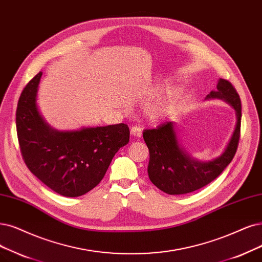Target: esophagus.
I'll return each mask as SVG.
<instances>
[{
	"label": "esophagus",
	"mask_w": 262,
	"mask_h": 262,
	"mask_svg": "<svg viewBox=\"0 0 262 262\" xmlns=\"http://www.w3.org/2000/svg\"><path fill=\"white\" fill-rule=\"evenodd\" d=\"M130 135L134 137L139 138L142 135V129L139 127V126H133V127L130 128Z\"/></svg>",
	"instance_id": "obj_1"
}]
</instances>
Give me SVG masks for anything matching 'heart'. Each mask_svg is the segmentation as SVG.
I'll list each match as a JSON object with an SVG mask.
<instances>
[{"label": "heart", "instance_id": "1", "mask_svg": "<svg viewBox=\"0 0 262 262\" xmlns=\"http://www.w3.org/2000/svg\"><path fill=\"white\" fill-rule=\"evenodd\" d=\"M164 113V106L160 103L149 104L146 108V114L151 120H158Z\"/></svg>", "mask_w": 262, "mask_h": 262}]
</instances>
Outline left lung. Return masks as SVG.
<instances>
[{"label": "left lung", "instance_id": "obj_1", "mask_svg": "<svg viewBox=\"0 0 262 262\" xmlns=\"http://www.w3.org/2000/svg\"><path fill=\"white\" fill-rule=\"evenodd\" d=\"M222 99L235 110L236 124L224 153L209 162L191 158L179 143L175 124L165 122L158 128L143 130V139L150 153L148 175L156 187L167 194H186L199 190L216 179L233 160L237 150L242 104L239 96L229 81L219 79L217 90L205 99Z\"/></svg>", "mask_w": 262, "mask_h": 262}]
</instances>
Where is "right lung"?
Masks as SVG:
<instances>
[{
    "label": "right lung",
    "instance_id": "right-lung-1",
    "mask_svg": "<svg viewBox=\"0 0 262 262\" xmlns=\"http://www.w3.org/2000/svg\"><path fill=\"white\" fill-rule=\"evenodd\" d=\"M42 72L29 82L19 97L17 136L24 161L33 175L56 193L81 196L102 180L110 163L129 141L126 124L59 132L38 111L36 96Z\"/></svg>",
    "mask_w": 262,
    "mask_h": 262
}]
</instances>
